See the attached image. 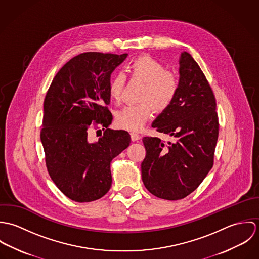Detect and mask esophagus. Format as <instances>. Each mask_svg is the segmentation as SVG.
Listing matches in <instances>:
<instances>
[{
	"label": "esophagus",
	"mask_w": 259,
	"mask_h": 259,
	"mask_svg": "<svg viewBox=\"0 0 259 259\" xmlns=\"http://www.w3.org/2000/svg\"><path fill=\"white\" fill-rule=\"evenodd\" d=\"M131 138H132V141H133V142H138V141L141 139V136H140L139 134L132 133V134H131Z\"/></svg>",
	"instance_id": "1"
}]
</instances>
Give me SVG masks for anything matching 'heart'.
I'll return each mask as SVG.
<instances>
[{
  "label": "heart",
  "instance_id": "1",
  "mask_svg": "<svg viewBox=\"0 0 259 259\" xmlns=\"http://www.w3.org/2000/svg\"><path fill=\"white\" fill-rule=\"evenodd\" d=\"M133 78L145 82L140 96L143 103L130 105L117 111L115 123L118 127L138 132L143 128L151 116L153 109L156 111L166 110L175 101L179 91V80L175 74L166 72V68L159 61L149 56H142L134 60L128 68ZM125 84V75L117 73L112 76L109 84L111 100L119 103Z\"/></svg>",
  "mask_w": 259,
  "mask_h": 259
}]
</instances>
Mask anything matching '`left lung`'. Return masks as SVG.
<instances>
[{"mask_svg":"<svg viewBox=\"0 0 259 259\" xmlns=\"http://www.w3.org/2000/svg\"><path fill=\"white\" fill-rule=\"evenodd\" d=\"M215 111V98L205 75L188 53H182L177 97L151 124L175 142L143 139L147 154L142 179L150 193L178 200L202 183L213 165L220 127Z\"/></svg>","mask_w":259,"mask_h":259,"instance_id":"1","label":"left lung"}]
</instances>
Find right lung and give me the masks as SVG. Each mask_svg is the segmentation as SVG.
Instances as JSON below:
<instances>
[{
	"label": "right lung",
	"mask_w": 259,
	"mask_h": 259,
	"mask_svg": "<svg viewBox=\"0 0 259 259\" xmlns=\"http://www.w3.org/2000/svg\"><path fill=\"white\" fill-rule=\"evenodd\" d=\"M127 57L89 52L70 60L54 77L44 102L42 144L49 175L76 202L103 197L111 188V161L131 144L125 131L109 128L111 74ZM93 127L103 135L95 141Z\"/></svg>",
	"instance_id": "right-lung-1"
}]
</instances>
